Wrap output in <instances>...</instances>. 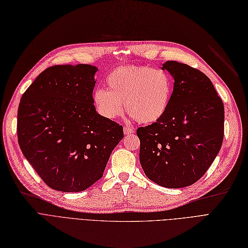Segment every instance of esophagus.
Segmentation results:
<instances>
[{
	"instance_id": "34e87169",
	"label": "esophagus",
	"mask_w": 248,
	"mask_h": 248,
	"mask_svg": "<svg viewBox=\"0 0 248 248\" xmlns=\"http://www.w3.org/2000/svg\"><path fill=\"white\" fill-rule=\"evenodd\" d=\"M124 135L133 134V133H134L133 127H131V126H124Z\"/></svg>"
}]
</instances>
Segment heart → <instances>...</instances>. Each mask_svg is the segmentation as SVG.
Wrapping results in <instances>:
<instances>
[{
    "label": "heart",
    "mask_w": 248,
    "mask_h": 248,
    "mask_svg": "<svg viewBox=\"0 0 248 248\" xmlns=\"http://www.w3.org/2000/svg\"><path fill=\"white\" fill-rule=\"evenodd\" d=\"M106 90L97 89L93 102L98 113L115 119L126 112L141 124L158 122L169 108L173 81L163 69L148 66H124L106 77Z\"/></svg>",
    "instance_id": "heart-1"
}]
</instances>
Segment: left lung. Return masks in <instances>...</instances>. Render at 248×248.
I'll list each match as a JSON object with an SVG mask.
<instances>
[{"label": "left lung", "instance_id": "8db88e82", "mask_svg": "<svg viewBox=\"0 0 248 248\" xmlns=\"http://www.w3.org/2000/svg\"><path fill=\"white\" fill-rule=\"evenodd\" d=\"M174 79L169 108L158 122L137 130L140 164L156 185L180 188L194 185L222 144L225 109L210 79L186 63L163 65Z\"/></svg>", "mask_w": 248, "mask_h": 248}]
</instances>
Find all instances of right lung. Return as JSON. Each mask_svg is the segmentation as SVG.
<instances>
[{"label":"right lung","instance_id":"right-lung-1","mask_svg":"<svg viewBox=\"0 0 248 248\" xmlns=\"http://www.w3.org/2000/svg\"><path fill=\"white\" fill-rule=\"evenodd\" d=\"M98 68H47L22 94L17 138L23 155L47 186L77 193L102 178L123 125L100 115L93 102Z\"/></svg>","mask_w":248,"mask_h":248}]
</instances>
